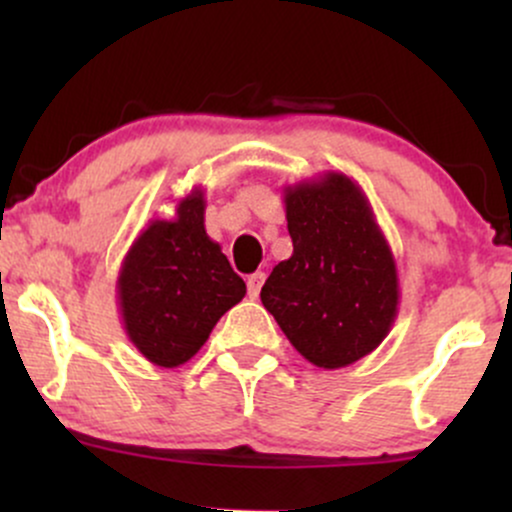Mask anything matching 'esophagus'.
<instances>
[{
  "label": "esophagus",
  "instance_id": "obj_1",
  "mask_svg": "<svg viewBox=\"0 0 512 512\" xmlns=\"http://www.w3.org/2000/svg\"><path fill=\"white\" fill-rule=\"evenodd\" d=\"M262 284H264V274H262V272L250 274V276H248V296H250V298L260 296Z\"/></svg>",
  "mask_w": 512,
  "mask_h": 512
}]
</instances>
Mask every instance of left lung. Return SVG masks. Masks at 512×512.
<instances>
[{"label": "left lung", "mask_w": 512, "mask_h": 512, "mask_svg": "<svg viewBox=\"0 0 512 512\" xmlns=\"http://www.w3.org/2000/svg\"><path fill=\"white\" fill-rule=\"evenodd\" d=\"M293 255L262 286V305L296 351L337 370L375 351L397 317L399 279L368 197L327 170L284 187Z\"/></svg>", "instance_id": "1"}]
</instances>
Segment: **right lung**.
I'll list each match as a JSON object with an SVG mask.
<instances>
[{"label":"right lung","mask_w":512,"mask_h":512,"mask_svg":"<svg viewBox=\"0 0 512 512\" xmlns=\"http://www.w3.org/2000/svg\"><path fill=\"white\" fill-rule=\"evenodd\" d=\"M204 209V190L195 187L180 199L173 219L149 221L122 260V325L154 366L178 368L190 361L221 315L245 296V281L207 236Z\"/></svg>","instance_id":"1"}]
</instances>
